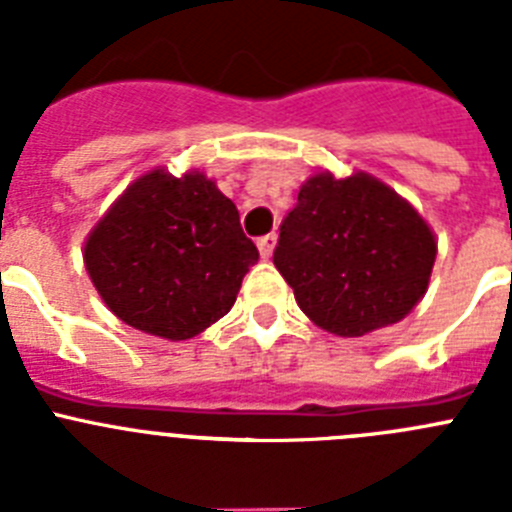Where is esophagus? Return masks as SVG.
<instances>
[{
	"mask_svg": "<svg viewBox=\"0 0 512 512\" xmlns=\"http://www.w3.org/2000/svg\"><path fill=\"white\" fill-rule=\"evenodd\" d=\"M274 248H277V235L269 233V235H264V238H259L261 259H271V253H274Z\"/></svg>",
	"mask_w": 512,
	"mask_h": 512,
	"instance_id": "34e87169",
	"label": "esophagus"
}]
</instances>
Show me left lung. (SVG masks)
I'll return each instance as SVG.
<instances>
[{
    "label": "left lung",
    "instance_id": "1",
    "mask_svg": "<svg viewBox=\"0 0 512 512\" xmlns=\"http://www.w3.org/2000/svg\"><path fill=\"white\" fill-rule=\"evenodd\" d=\"M436 251L431 225L377 176L315 171L284 220L274 266L312 323L359 338L423 300Z\"/></svg>",
    "mask_w": 512,
    "mask_h": 512
}]
</instances>
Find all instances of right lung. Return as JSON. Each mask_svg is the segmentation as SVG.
Masks as SVG:
<instances>
[{
    "instance_id": "add662e5",
    "label": "right lung",
    "mask_w": 512,
    "mask_h": 512,
    "mask_svg": "<svg viewBox=\"0 0 512 512\" xmlns=\"http://www.w3.org/2000/svg\"><path fill=\"white\" fill-rule=\"evenodd\" d=\"M259 251L205 171L138 176L84 241V266L112 315L166 341H189L233 307Z\"/></svg>"
}]
</instances>
